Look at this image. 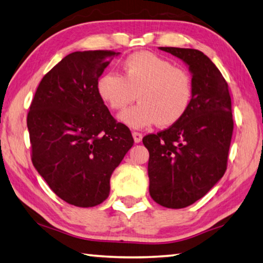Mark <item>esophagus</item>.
Listing matches in <instances>:
<instances>
[{"instance_id": "obj_1", "label": "esophagus", "mask_w": 263, "mask_h": 263, "mask_svg": "<svg viewBox=\"0 0 263 263\" xmlns=\"http://www.w3.org/2000/svg\"><path fill=\"white\" fill-rule=\"evenodd\" d=\"M133 137H134V141H135V143H140V142L142 141V139H143V135H142L141 133L134 132V133H133Z\"/></svg>"}]
</instances>
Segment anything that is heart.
Wrapping results in <instances>:
<instances>
[{"instance_id": "heart-1", "label": "heart", "mask_w": 263, "mask_h": 263, "mask_svg": "<svg viewBox=\"0 0 263 263\" xmlns=\"http://www.w3.org/2000/svg\"><path fill=\"white\" fill-rule=\"evenodd\" d=\"M100 99L110 109L124 110L119 120L126 126L142 129L155 123L167 127L177 123L190 108L193 82L186 70L150 52H136L124 59L122 76L106 72L97 82Z\"/></svg>"}]
</instances>
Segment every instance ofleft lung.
<instances>
[{"instance_id": "left-lung-1", "label": "left lung", "mask_w": 263, "mask_h": 263, "mask_svg": "<svg viewBox=\"0 0 263 263\" xmlns=\"http://www.w3.org/2000/svg\"><path fill=\"white\" fill-rule=\"evenodd\" d=\"M180 59L193 82L190 108L177 123L146 135L149 193L171 209L203 197L224 176L233 132L229 85L214 62L197 49L159 47Z\"/></svg>"}]
</instances>
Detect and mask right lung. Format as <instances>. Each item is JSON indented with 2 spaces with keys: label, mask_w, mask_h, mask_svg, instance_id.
Listing matches in <instances>:
<instances>
[{
  "label": "right lung",
  "mask_w": 263,
  "mask_h": 263,
  "mask_svg": "<svg viewBox=\"0 0 263 263\" xmlns=\"http://www.w3.org/2000/svg\"><path fill=\"white\" fill-rule=\"evenodd\" d=\"M110 50L73 52L41 80L27 114L32 163L60 199L89 208L107 199L109 180L134 140L97 92Z\"/></svg>",
  "instance_id": "obj_1"
}]
</instances>
